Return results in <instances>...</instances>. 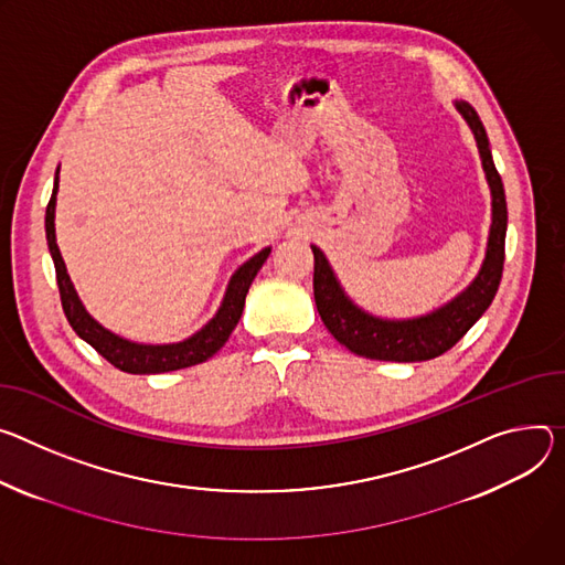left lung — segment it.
Wrapping results in <instances>:
<instances>
[{
  "mask_svg": "<svg viewBox=\"0 0 565 565\" xmlns=\"http://www.w3.org/2000/svg\"><path fill=\"white\" fill-rule=\"evenodd\" d=\"M457 110L465 115L469 121L478 148L482 167L491 186V204H493V221H491V234L487 245V256L480 275L476 281L455 297L444 309L417 318V320H379L374 316H367L365 311L358 309L349 301V297L342 292L340 284L335 281L329 262L320 247L313 245L316 256V270H313V295L318 313L324 322V327L331 331V335L344 344L355 355L374 358V361H392V363H419L430 361L446 353L450 347H455L465 333L482 318V313L489 309L493 301L500 279H502V266H504V234H507V200L500 173L495 171L487 130L467 100H459Z\"/></svg>",
  "mask_w": 565,
  "mask_h": 565,
  "instance_id": "obj_1",
  "label": "left lung"
}]
</instances>
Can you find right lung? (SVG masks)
<instances>
[{"mask_svg":"<svg viewBox=\"0 0 565 565\" xmlns=\"http://www.w3.org/2000/svg\"><path fill=\"white\" fill-rule=\"evenodd\" d=\"M56 191H58V171L54 180V191H51L49 204H46V216H44V230H46V243L51 259H54L56 266V281L61 290V301H63V311L72 329L89 342L100 355L106 358L110 365H115L121 372L128 374H162V372H173V370H184L198 363H204L207 358H212L232 335L234 327L241 320L243 306H245V295L256 277V273L262 270L266 264L270 247L262 249L259 254H254L249 262H245L232 277L223 306L218 309L216 318L204 324L195 335H191L184 342L178 344H137L128 342L110 331H106L98 322H94L70 281L65 262L61 256V249L56 245V230H54V210H56Z\"/></svg>","mask_w":565,"mask_h":565,"instance_id":"add662e5","label":"right lung"}]
</instances>
